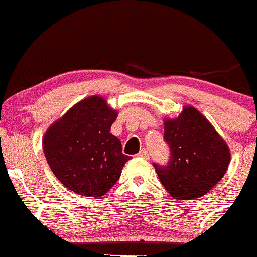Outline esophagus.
<instances>
[{
	"instance_id": "1",
	"label": "esophagus",
	"mask_w": 257,
	"mask_h": 257,
	"mask_svg": "<svg viewBox=\"0 0 257 257\" xmlns=\"http://www.w3.org/2000/svg\"><path fill=\"white\" fill-rule=\"evenodd\" d=\"M138 157L141 158H144V159H149L151 158V155H149V152L147 151V149H142V151H140V153H138Z\"/></svg>"
}]
</instances>
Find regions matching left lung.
<instances>
[{
	"mask_svg": "<svg viewBox=\"0 0 257 257\" xmlns=\"http://www.w3.org/2000/svg\"><path fill=\"white\" fill-rule=\"evenodd\" d=\"M164 131L170 159L166 165L153 164L161 184L178 200L205 195L228 169V146L193 106H184L177 119H166Z\"/></svg>",
	"mask_w": 257,
	"mask_h": 257,
	"instance_id": "8db88e82",
	"label": "left lung"
}]
</instances>
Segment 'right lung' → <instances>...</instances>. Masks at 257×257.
<instances>
[{
    "mask_svg": "<svg viewBox=\"0 0 257 257\" xmlns=\"http://www.w3.org/2000/svg\"><path fill=\"white\" fill-rule=\"evenodd\" d=\"M117 113L102 97L81 100L46 131L43 152L54 176L69 191L100 198L120 178L130 157L110 134Z\"/></svg>",
    "mask_w": 257,
    "mask_h": 257,
    "instance_id": "obj_1",
    "label": "right lung"
}]
</instances>
